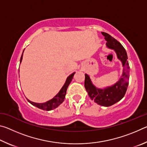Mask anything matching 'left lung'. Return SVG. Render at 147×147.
I'll return each mask as SVG.
<instances>
[{
	"label": "left lung",
	"mask_w": 147,
	"mask_h": 147,
	"mask_svg": "<svg viewBox=\"0 0 147 147\" xmlns=\"http://www.w3.org/2000/svg\"><path fill=\"white\" fill-rule=\"evenodd\" d=\"M102 34L104 36V39L107 41V47L109 49H114L117 55V58L123 63L124 67L123 76L115 85L101 89L95 88L92 84L89 76L85 74L84 86L91 100H94V102L97 103L99 105L108 107L113 105L124 97L129 83L130 66L127 59V54L123 46L109 34L106 32H102Z\"/></svg>",
	"instance_id": "left-lung-1"
}]
</instances>
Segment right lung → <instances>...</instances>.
<instances>
[{"label": "right lung", "mask_w": 147, "mask_h": 147, "mask_svg": "<svg viewBox=\"0 0 147 147\" xmlns=\"http://www.w3.org/2000/svg\"><path fill=\"white\" fill-rule=\"evenodd\" d=\"M23 53L21 55V59H20V63H21L22 61V59H23ZM74 73H73V74H71V75L69 76L67 78L65 83L64 86L62 87L61 90L59 91V93L57 94L53 99H51V100L47 101L45 103H36V102H33L29 100L28 99H27V100H28L29 102L32 104L33 106H36L37 108H38L39 109H43V110L49 111V110H52V109L57 108V107H58L59 104H61L64 101V98H65V94H66L67 89L68 86L69 84H70L72 79H73V78Z\"/></svg>", "instance_id": "obj_1"}]
</instances>
